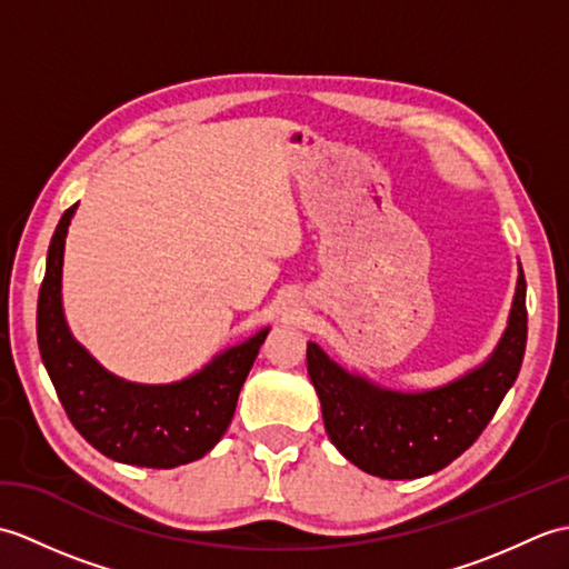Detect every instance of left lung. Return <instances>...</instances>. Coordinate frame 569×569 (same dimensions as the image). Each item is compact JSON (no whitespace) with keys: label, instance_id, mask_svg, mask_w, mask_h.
I'll return each instance as SVG.
<instances>
[{"label":"left lung","instance_id":"left-lung-1","mask_svg":"<svg viewBox=\"0 0 569 569\" xmlns=\"http://www.w3.org/2000/svg\"><path fill=\"white\" fill-rule=\"evenodd\" d=\"M528 337L526 278L518 273L513 308L499 347L479 369L442 389L398 393L337 367L308 345V373L322 406L325 430L349 462L381 479L440 471L475 445L523 365Z\"/></svg>","mask_w":569,"mask_h":569}]
</instances>
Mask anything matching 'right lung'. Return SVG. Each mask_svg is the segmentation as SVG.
I'll use <instances>...</instances> for the list:
<instances>
[{
	"label": "right lung",
	"instance_id": "right-lung-1",
	"mask_svg": "<svg viewBox=\"0 0 569 569\" xmlns=\"http://www.w3.org/2000/svg\"><path fill=\"white\" fill-rule=\"evenodd\" d=\"M72 204L48 247L36 332L43 367L72 426L94 450L137 467L171 469L208 455L232 422L237 398L269 328L229 347L202 371L168 386L112 377L72 340L60 306V273Z\"/></svg>",
	"mask_w": 569,
	"mask_h": 569
}]
</instances>
